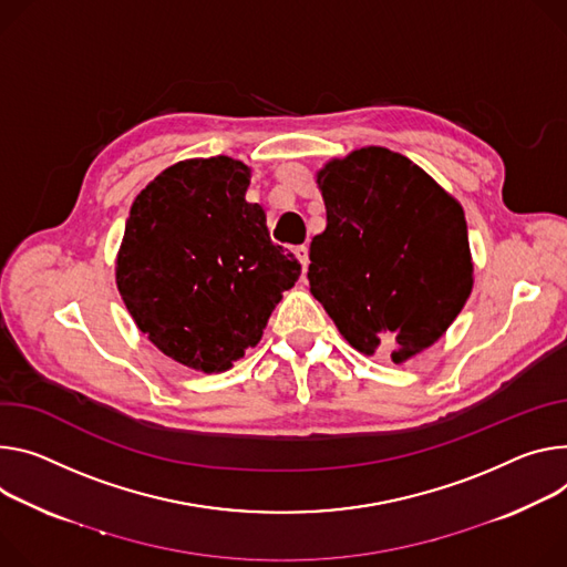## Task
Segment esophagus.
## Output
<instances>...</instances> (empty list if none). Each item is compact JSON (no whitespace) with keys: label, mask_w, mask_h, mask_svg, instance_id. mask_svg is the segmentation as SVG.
<instances>
[{"label":"esophagus","mask_w":567,"mask_h":567,"mask_svg":"<svg viewBox=\"0 0 567 567\" xmlns=\"http://www.w3.org/2000/svg\"><path fill=\"white\" fill-rule=\"evenodd\" d=\"M293 252L298 257V262L302 265V271H307V265H310V257H307V255H310V248H307L305 244H300V246L293 248Z\"/></svg>","instance_id":"34e87169"}]
</instances>
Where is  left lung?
I'll use <instances>...</instances> for the list:
<instances>
[{
  "instance_id": "8db88e82",
  "label": "left lung",
  "mask_w": 567,
  "mask_h": 567,
  "mask_svg": "<svg viewBox=\"0 0 567 567\" xmlns=\"http://www.w3.org/2000/svg\"><path fill=\"white\" fill-rule=\"evenodd\" d=\"M317 183L328 226L310 244V291L352 348L402 364L439 341L471 296L463 208L384 146L330 161Z\"/></svg>"
}]
</instances>
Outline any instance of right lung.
I'll return each mask as SVG.
<instances>
[{
  "label": "right lung",
  "instance_id": "obj_1",
  "mask_svg": "<svg viewBox=\"0 0 567 567\" xmlns=\"http://www.w3.org/2000/svg\"><path fill=\"white\" fill-rule=\"evenodd\" d=\"M250 169L228 156L183 161L133 200L117 255V289L137 328L176 362L228 371L257 346L300 276L248 203Z\"/></svg>",
  "mask_w": 567,
  "mask_h": 567
}]
</instances>
